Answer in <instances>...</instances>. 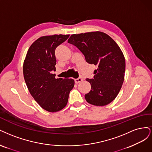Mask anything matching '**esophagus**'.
Wrapping results in <instances>:
<instances>
[{"label":"esophagus","instance_id":"esophagus-1","mask_svg":"<svg viewBox=\"0 0 152 152\" xmlns=\"http://www.w3.org/2000/svg\"><path fill=\"white\" fill-rule=\"evenodd\" d=\"M82 80H83V79H82L81 77H78V78H77V79L75 80V83H76V84H77V83H79L81 81H82Z\"/></svg>","mask_w":152,"mask_h":152}]
</instances>
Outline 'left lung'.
<instances>
[{"label":"left lung","mask_w":152,"mask_h":152,"mask_svg":"<svg viewBox=\"0 0 152 152\" xmlns=\"http://www.w3.org/2000/svg\"><path fill=\"white\" fill-rule=\"evenodd\" d=\"M67 42L76 46L86 61L97 66L93 79L88 81L91 89L85 94L87 102L96 106H104L113 101L124 82L125 58L115 42L100 31L72 35Z\"/></svg>","instance_id":"8db88e82"}]
</instances>
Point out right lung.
Instances as JSON below:
<instances>
[{"instance_id":"1","label":"right lung","mask_w":152,"mask_h":152,"mask_svg":"<svg viewBox=\"0 0 152 152\" xmlns=\"http://www.w3.org/2000/svg\"><path fill=\"white\" fill-rule=\"evenodd\" d=\"M69 35L44 36L29 48L23 64V75L33 99L42 108L50 112H57L66 106L71 90L75 85L72 79L55 77V50Z\"/></svg>"}]
</instances>
